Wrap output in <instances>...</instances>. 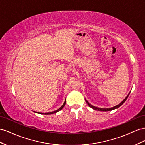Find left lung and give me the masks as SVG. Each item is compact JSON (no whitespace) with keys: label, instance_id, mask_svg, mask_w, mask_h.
<instances>
[{"label":"left lung","instance_id":"1","mask_svg":"<svg viewBox=\"0 0 145 145\" xmlns=\"http://www.w3.org/2000/svg\"><path fill=\"white\" fill-rule=\"evenodd\" d=\"M129 94H130V92L129 93V94L127 95V96L123 100V101H122L120 103L119 105H117V106H114V107H110V108H106V109H104V108H99V107H95V106H92V105H90V103L87 101L86 99V103H88V105H89V107H90L91 108H92V109H93L94 110H99V111H109V110H114V109H117V108H118V107H120V106H121L125 102V101L127 100V97H128V96L129 95Z\"/></svg>","mask_w":145,"mask_h":145}]
</instances>
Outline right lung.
Listing matches in <instances>:
<instances>
[{
	"mask_svg": "<svg viewBox=\"0 0 145 145\" xmlns=\"http://www.w3.org/2000/svg\"><path fill=\"white\" fill-rule=\"evenodd\" d=\"M65 103H66V101L65 100V101H64V104H63V105L59 109H58L57 110H55V111H53V112H48V113H40L39 112V114H44V115H50V114H55V113H56V112H57L58 111H59V110H61L63 108V107H64V106H65ZM37 113H39V112H37Z\"/></svg>",
	"mask_w": 145,
	"mask_h": 145,
	"instance_id": "obj_1",
	"label": "right lung"
}]
</instances>
